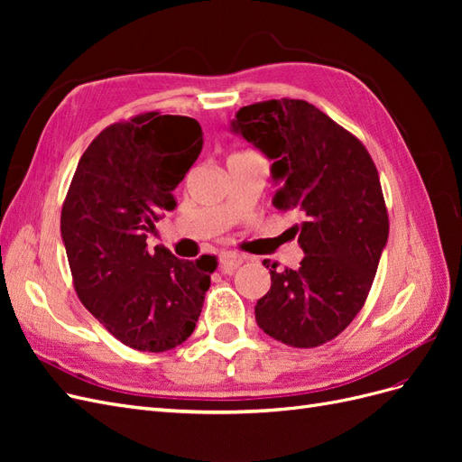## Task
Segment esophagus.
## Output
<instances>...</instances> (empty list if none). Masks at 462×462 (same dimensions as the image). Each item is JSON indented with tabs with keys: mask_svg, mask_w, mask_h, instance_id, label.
Listing matches in <instances>:
<instances>
[{
	"mask_svg": "<svg viewBox=\"0 0 462 462\" xmlns=\"http://www.w3.org/2000/svg\"><path fill=\"white\" fill-rule=\"evenodd\" d=\"M241 263H243V256L239 253H223L219 256V270L227 275H231Z\"/></svg>",
	"mask_w": 462,
	"mask_h": 462,
	"instance_id": "34e87169",
	"label": "esophagus"
}]
</instances>
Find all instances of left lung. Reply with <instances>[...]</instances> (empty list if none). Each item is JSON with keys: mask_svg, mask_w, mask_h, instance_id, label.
I'll use <instances>...</instances> for the list:
<instances>
[{"mask_svg": "<svg viewBox=\"0 0 462 462\" xmlns=\"http://www.w3.org/2000/svg\"><path fill=\"white\" fill-rule=\"evenodd\" d=\"M231 123L273 160V206L302 216L297 270L270 268L272 287L256 324L289 346H319L365 306L389 235L380 175L358 138L304 100H268L239 109Z\"/></svg>", "mask_w": 462, "mask_h": 462, "instance_id": "1", "label": "left lung"}]
</instances>
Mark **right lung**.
Returning <instances> with one entry per match:
<instances>
[{"label": "right lung", "mask_w": 462, "mask_h": 462, "mask_svg": "<svg viewBox=\"0 0 462 462\" xmlns=\"http://www.w3.org/2000/svg\"><path fill=\"white\" fill-rule=\"evenodd\" d=\"M202 150L197 119L146 111L109 125L79 160L61 236L80 302L134 351L165 353L197 328L216 256L180 260L146 236L177 206Z\"/></svg>", "instance_id": "add662e5"}]
</instances>
